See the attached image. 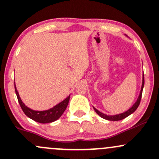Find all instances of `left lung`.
I'll use <instances>...</instances> for the list:
<instances>
[{
  "instance_id": "1",
  "label": "left lung",
  "mask_w": 159,
  "mask_h": 159,
  "mask_svg": "<svg viewBox=\"0 0 159 159\" xmlns=\"http://www.w3.org/2000/svg\"><path fill=\"white\" fill-rule=\"evenodd\" d=\"M143 86H144V75H143V77L142 88H141L140 93H139V96L138 99H137V102L134 104V106H132L130 109H128V110L127 111H125V112L121 113V114H119V115H116V116H107V115H105V114H103V113L100 112V111H98L97 109H95V108L93 107L94 110H95L96 112H97V114H98L99 116L101 117V118H104V119H106V120H109V121H120V120L124 119V118H127V117L130 116V114H132V113L134 112V111H136V109L138 108L139 103H140L141 98H142V93H143Z\"/></svg>"
}]
</instances>
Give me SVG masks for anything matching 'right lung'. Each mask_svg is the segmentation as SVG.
Wrapping results in <instances>:
<instances>
[{"instance_id": "right-lung-1", "label": "right lung", "mask_w": 159, "mask_h": 159, "mask_svg": "<svg viewBox=\"0 0 159 159\" xmlns=\"http://www.w3.org/2000/svg\"><path fill=\"white\" fill-rule=\"evenodd\" d=\"M15 91L16 94L17 99H18L19 103H20L23 112L25 113L29 118H30L31 119L42 124L50 123V122L55 121H57L58 118H60L61 116L62 115V113L65 111L66 108H67L69 98H70V96H69L67 98H66L63 101H62L60 103L57 104V106H55L54 107L52 108V109H48V110L34 111L29 109V108H28L27 106H25V104L22 102V100H21L20 97V95H19L18 93V91H17L16 88V85Z\"/></svg>"}]
</instances>
